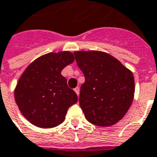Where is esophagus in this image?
Here are the masks:
<instances>
[{
    "label": "esophagus",
    "mask_w": 157,
    "mask_h": 157,
    "mask_svg": "<svg viewBox=\"0 0 157 157\" xmlns=\"http://www.w3.org/2000/svg\"><path fill=\"white\" fill-rule=\"evenodd\" d=\"M74 90H75V93L77 94V96H79V94H80V88L77 86V87H75V89H74Z\"/></svg>",
    "instance_id": "1"
}]
</instances>
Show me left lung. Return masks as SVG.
<instances>
[{
	"label": "left lung",
	"instance_id": "left-lung-1",
	"mask_svg": "<svg viewBox=\"0 0 157 157\" xmlns=\"http://www.w3.org/2000/svg\"><path fill=\"white\" fill-rule=\"evenodd\" d=\"M85 75L79 103L86 120L110 126L121 120L134 98L133 74L117 58L100 51L74 52Z\"/></svg>",
	"mask_w": 157,
	"mask_h": 157
}]
</instances>
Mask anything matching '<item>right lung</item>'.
Wrapping results in <instances>:
<instances>
[{
    "mask_svg": "<svg viewBox=\"0 0 157 157\" xmlns=\"http://www.w3.org/2000/svg\"><path fill=\"white\" fill-rule=\"evenodd\" d=\"M75 61L71 52H50L32 61L15 88V101L30 122L40 128H52L63 122L68 108L77 96L68 87L61 71Z\"/></svg>",
    "mask_w": 157,
    "mask_h": 157,
    "instance_id": "obj_1",
    "label": "right lung"
}]
</instances>
